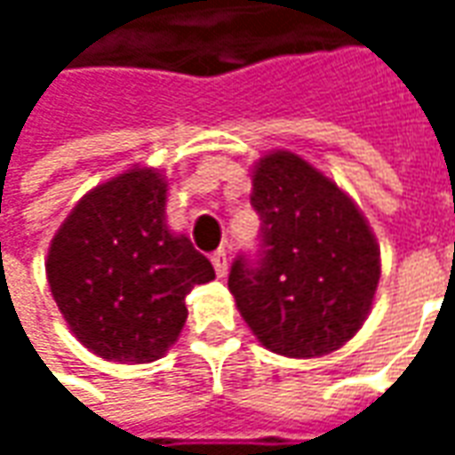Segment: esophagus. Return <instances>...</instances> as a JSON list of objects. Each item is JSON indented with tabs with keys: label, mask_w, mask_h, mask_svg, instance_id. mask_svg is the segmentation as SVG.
<instances>
[{
	"label": "esophagus",
	"mask_w": 455,
	"mask_h": 455,
	"mask_svg": "<svg viewBox=\"0 0 455 455\" xmlns=\"http://www.w3.org/2000/svg\"><path fill=\"white\" fill-rule=\"evenodd\" d=\"M212 263H214V270H217L219 277H227V270H228L227 251H217V253L212 256Z\"/></svg>",
	"instance_id": "1"
}]
</instances>
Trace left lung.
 <instances>
[{
    "mask_svg": "<svg viewBox=\"0 0 455 455\" xmlns=\"http://www.w3.org/2000/svg\"><path fill=\"white\" fill-rule=\"evenodd\" d=\"M251 207L260 217L256 256H238L228 290L267 351L319 358L368 319L380 280V248L334 180L290 150L253 168Z\"/></svg>",
    "mask_w": 455,
    "mask_h": 455,
    "instance_id": "1",
    "label": "left lung"
}]
</instances>
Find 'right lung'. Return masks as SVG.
Wrapping results in <instances>:
<instances>
[{"label": "right lung", "instance_id": "1", "mask_svg": "<svg viewBox=\"0 0 455 455\" xmlns=\"http://www.w3.org/2000/svg\"><path fill=\"white\" fill-rule=\"evenodd\" d=\"M168 182L131 168L87 192L48 248V285L84 348L116 363L158 361L188 319L185 297L214 267L165 224Z\"/></svg>", "mask_w": 455, "mask_h": 455}]
</instances>
